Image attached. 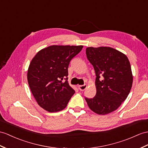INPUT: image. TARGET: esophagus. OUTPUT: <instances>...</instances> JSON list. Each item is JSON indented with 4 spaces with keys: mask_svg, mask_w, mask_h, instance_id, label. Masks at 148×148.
<instances>
[{
    "mask_svg": "<svg viewBox=\"0 0 148 148\" xmlns=\"http://www.w3.org/2000/svg\"><path fill=\"white\" fill-rule=\"evenodd\" d=\"M86 85H79L78 86V89L81 91H84L85 90L86 88Z\"/></svg>",
    "mask_w": 148,
    "mask_h": 148,
    "instance_id": "1",
    "label": "esophagus"
}]
</instances>
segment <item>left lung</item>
<instances>
[{"label": "left lung", "instance_id": "left-lung-1", "mask_svg": "<svg viewBox=\"0 0 148 148\" xmlns=\"http://www.w3.org/2000/svg\"><path fill=\"white\" fill-rule=\"evenodd\" d=\"M86 55L95 71L97 92L93 98L85 100L95 113L108 114L118 109L131 91L130 62L124 53L110 47H88Z\"/></svg>", "mask_w": 148, "mask_h": 148}]
</instances>
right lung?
<instances>
[{"mask_svg":"<svg viewBox=\"0 0 148 148\" xmlns=\"http://www.w3.org/2000/svg\"><path fill=\"white\" fill-rule=\"evenodd\" d=\"M83 47L49 46L32 59L27 70L28 84L38 105L49 112L63 110L75 93L67 81L68 68Z\"/></svg>","mask_w":148,"mask_h":148,"instance_id":"right-lung-1","label":"right lung"}]
</instances>
